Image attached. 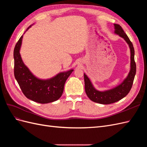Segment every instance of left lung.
<instances>
[{
  "label": "left lung",
  "instance_id": "1",
  "mask_svg": "<svg viewBox=\"0 0 147 147\" xmlns=\"http://www.w3.org/2000/svg\"><path fill=\"white\" fill-rule=\"evenodd\" d=\"M114 33L123 38L129 47L131 52V68L126 78H124L122 83L115 88L102 91L96 90L90 78L85 74H84V89H85L86 94L90 100L101 104H112L124 98L131 90L136 73V64L134 61V48L133 47L132 43L121 26L119 24H114Z\"/></svg>",
  "mask_w": 147,
  "mask_h": 147
}]
</instances>
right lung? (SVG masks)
Segmentation results:
<instances>
[{
	"mask_svg": "<svg viewBox=\"0 0 147 147\" xmlns=\"http://www.w3.org/2000/svg\"><path fill=\"white\" fill-rule=\"evenodd\" d=\"M23 37V35L16 44L13 52L15 77L22 92L28 99L40 104H48L58 100L63 94L67 79L74 69L60 72L48 79H40L35 77L21 58L20 49Z\"/></svg>",
	"mask_w": 147,
	"mask_h": 147,
	"instance_id": "right-lung-1",
	"label": "right lung"
}]
</instances>
